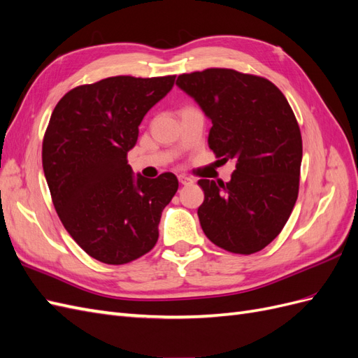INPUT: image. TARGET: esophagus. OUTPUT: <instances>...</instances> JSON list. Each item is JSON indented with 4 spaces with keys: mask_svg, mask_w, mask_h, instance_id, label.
Here are the masks:
<instances>
[{
    "mask_svg": "<svg viewBox=\"0 0 358 358\" xmlns=\"http://www.w3.org/2000/svg\"><path fill=\"white\" fill-rule=\"evenodd\" d=\"M178 179H179L180 185H189V183H192V179L188 178V176H185V175H179Z\"/></svg>",
    "mask_w": 358,
    "mask_h": 358,
    "instance_id": "1",
    "label": "esophagus"
}]
</instances>
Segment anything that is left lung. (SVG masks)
<instances>
[{
    "label": "left lung",
    "instance_id": "1",
    "mask_svg": "<svg viewBox=\"0 0 358 358\" xmlns=\"http://www.w3.org/2000/svg\"><path fill=\"white\" fill-rule=\"evenodd\" d=\"M176 85L212 121L215 155L236 161L230 182L199 180L204 234L229 252L262 251L282 231L299 196L303 149L294 113L272 82L231 69L180 74Z\"/></svg>",
    "mask_w": 358,
    "mask_h": 358
}]
</instances>
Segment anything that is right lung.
I'll return each instance as SVG.
<instances>
[{"mask_svg": "<svg viewBox=\"0 0 358 358\" xmlns=\"http://www.w3.org/2000/svg\"><path fill=\"white\" fill-rule=\"evenodd\" d=\"M175 79L115 76L69 91L52 112L41 150L52 201L74 242L101 263L127 264L158 241L178 178L134 176L127 154Z\"/></svg>", "mask_w": 358, "mask_h": 358, "instance_id": "obj_1", "label": "right lung"}]
</instances>
